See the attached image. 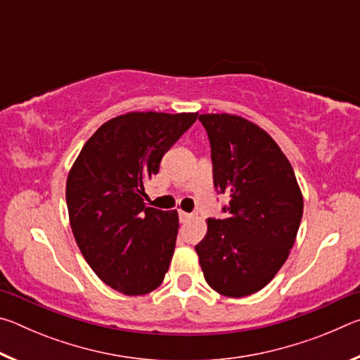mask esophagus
Wrapping results in <instances>:
<instances>
[{
	"mask_svg": "<svg viewBox=\"0 0 360 360\" xmlns=\"http://www.w3.org/2000/svg\"><path fill=\"white\" fill-rule=\"evenodd\" d=\"M178 214H179V221H181V222H186V221H188V219L192 217L191 212H186V211H179Z\"/></svg>",
	"mask_w": 360,
	"mask_h": 360,
	"instance_id": "34e87169",
	"label": "esophagus"
}]
</instances>
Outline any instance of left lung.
<instances>
[{"mask_svg":"<svg viewBox=\"0 0 360 360\" xmlns=\"http://www.w3.org/2000/svg\"><path fill=\"white\" fill-rule=\"evenodd\" d=\"M198 120L208 133L214 187L230 202L224 219H208L195 251L216 292L251 295L275 278L294 246L300 187L283 150L252 122L230 114H200Z\"/></svg>","mask_w":360,"mask_h":360,"instance_id":"1","label":"left lung"}]
</instances>
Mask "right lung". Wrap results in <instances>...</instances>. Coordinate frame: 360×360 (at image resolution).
Returning <instances> with one entry per match:
<instances>
[{
  "instance_id": "obj_1",
  "label": "right lung",
  "mask_w": 360,
  "mask_h": 360,
  "mask_svg": "<svg viewBox=\"0 0 360 360\" xmlns=\"http://www.w3.org/2000/svg\"><path fill=\"white\" fill-rule=\"evenodd\" d=\"M197 115L149 111L108 120L68 174L66 205L77 246L101 281L122 294H149L168 271L178 212L146 206L144 182Z\"/></svg>"
}]
</instances>
